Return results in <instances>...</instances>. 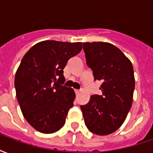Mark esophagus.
I'll use <instances>...</instances> for the list:
<instances>
[{
  "instance_id": "34e87169",
  "label": "esophagus",
  "mask_w": 153,
  "mask_h": 153,
  "mask_svg": "<svg viewBox=\"0 0 153 153\" xmlns=\"http://www.w3.org/2000/svg\"><path fill=\"white\" fill-rule=\"evenodd\" d=\"M74 92H75V93H76V95H78V94L80 93L79 90H74Z\"/></svg>"
}]
</instances>
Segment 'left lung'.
<instances>
[{
	"mask_svg": "<svg viewBox=\"0 0 153 153\" xmlns=\"http://www.w3.org/2000/svg\"><path fill=\"white\" fill-rule=\"evenodd\" d=\"M87 65L94 80L102 81V95H93L80 106L87 128L97 135L117 130L125 121L133 102L135 81L130 60L108 42H84Z\"/></svg>",
	"mask_w": 153,
	"mask_h": 153,
	"instance_id": "left-lung-1",
	"label": "left lung"
}]
</instances>
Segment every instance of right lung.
<instances>
[{
	"instance_id": "obj_1",
	"label": "right lung",
	"mask_w": 153,
	"mask_h": 153,
	"mask_svg": "<svg viewBox=\"0 0 153 153\" xmlns=\"http://www.w3.org/2000/svg\"><path fill=\"white\" fill-rule=\"evenodd\" d=\"M81 50V42L43 41L23 57L15 74L16 97L25 120L36 130L51 134L65 125L75 93L62 85L63 70Z\"/></svg>"
}]
</instances>
